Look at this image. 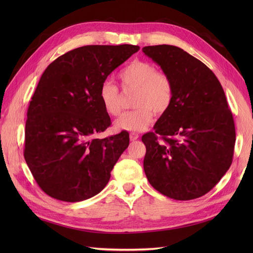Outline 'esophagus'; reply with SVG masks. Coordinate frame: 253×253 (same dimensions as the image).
Here are the masks:
<instances>
[{"label":"esophagus","mask_w":253,"mask_h":253,"mask_svg":"<svg viewBox=\"0 0 253 253\" xmlns=\"http://www.w3.org/2000/svg\"><path fill=\"white\" fill-rule=\"evenodd\" d=\"M138 134L137 133H129V139H131V141H135V140H137L138 139Z\"/></svg>","instance_id":"34e87169"}]
</instances>
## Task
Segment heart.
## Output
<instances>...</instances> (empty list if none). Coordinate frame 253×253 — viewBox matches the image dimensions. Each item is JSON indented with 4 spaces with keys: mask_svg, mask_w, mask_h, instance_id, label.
<instances>
[{
    "mask_svg": "<svg viewBox=\"0 0 253 253\" xmlns=\"http://www.w3.org/2000/svg\"><path fill=\"white\" fill-rule=\"evenodd\" d=\"M124 88L136 89L133 98L135 110L125 113L116 121V127L132 132L147 129L153 121L154 113L165 114L173 102L174 87L165 73L157 71L150 62L135 60L119 74ZM99 99L104 111L111 116L121 113L119 89L111 81H104L99 89Z\"/></svg>",
    "mask_w": 253,
    "mask_h": 253,
    "instance_id": "b5f03b06",
    "label": "heart"
}]
</instances>
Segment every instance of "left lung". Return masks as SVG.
I'll return each mask as SVG.
<instances>
[{
    "label": "left lung",
    "instance_id": "8db88e82",
    "mask_svg": "<svg viewBox=\"0 0 253 253\" xmlns=\"http://www.w3.org/2000/svg\"><path fill=\"white\" fill-rule=\"evenodd\" d=\"M168 75L173 102L142 136L143 169L152 187L176 201L208 193L232 164L235 127L216 76L202 61L173 45L142 48ZM162 138L158 141V135Z\"/></svg>",
    "mask_w": 253,
    "mask_h": 253
}]
</instances>
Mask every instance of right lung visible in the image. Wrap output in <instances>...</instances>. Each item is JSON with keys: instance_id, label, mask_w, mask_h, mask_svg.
I'll list each match as a JSON object with an SVG mask.
<instances>
[{"instance_id": "obj_1", "label": "right lung", "mask_w": 253, "mask_h": 253, "mask_svg": "<svg viewBox=\"0 0 253 253\" xmlns=\"http://www.w3.org/2000/svg\"><path fill=\"white\" fill-rule=\"evenodd\" d=\"M139 50L136 45H87L51 62L27 111L24 158L39 187L59 201L95 196L128 147V133L94 138L111 126L99 99L108 76Z\"/></svg>"}]
</instances>
